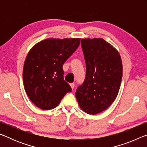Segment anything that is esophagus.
Wrapping results in <instances>:
<instances>
[{
	"instance_id": "1",
	"label": "esophagus",
	"mask_w": 147,
	"mask_h": 147,
	"mask_svg": "<svg viewBox=\"0 0 147 147\" xmlns=\"http://www.w3.org/2000/svg\"><path fill=\"white\" fill-rule=\"evenodd\" d=\"M70 86L71 87V88L73 89L74 88V87H75V84H74V83H71V84H70Z\"/></svg>"
}]
</instances>
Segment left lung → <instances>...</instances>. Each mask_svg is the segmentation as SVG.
<instances>
[{
	"label": "left lung",
	"mask_w": 147,
	"mask_h": 147,
	"mask_svg": "<svg viewBox=\"0 0 147 147\" xmlns=\"http://www.w3.org/2000/svg\"><path fill=\"white\" fill-rule=\"evenodd\" d=\"M86 61V78L76 91L84 111L94 115L113 102L120 88L123 65L114 47L101 38L81 40Z\"/></svg>",
	"instance_id": "8db88e82"
}]
</instances>
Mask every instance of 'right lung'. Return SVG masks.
<instances>
[{
	"instance_id": "1",
	"label": "right lung",
	"mask_w": 147,
	"mask_h": 147,
	"mask_svg": "<svg viewBox=\"0 0 147 147\" xmlns=\"http://www.w3.org/2000/svg\"><path fill=\"white\" fill-rule=\"evenodd\" d=\"M80 39H47L32 48L23 67L27 95L43 110L53 109L67 93L72 91L64 80L63 65L78 48Z\"/></svg>"
}]
</instances>
